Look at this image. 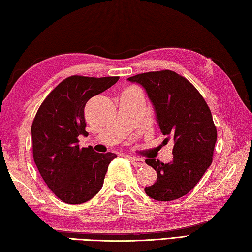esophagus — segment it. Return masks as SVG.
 Here are the masks:
<instances>
[{
  "instance_id": "esophagus-1",
  "label": "esophagus",
  "mask_w": 252,
  "mask_h": 252,
  "mask_svg": "<svg viewBox=\"0 0 252 252\" xmlns=\"http://www.w3.org/2000/svg\"><path fill=\"white\" fill-rule=\"evenodd\" d=\"M129 160H130V162L132 163V165H135V167H142V165L145 164L144 159L136 158V157H129Z\"/></svg>"
}]
</instances>
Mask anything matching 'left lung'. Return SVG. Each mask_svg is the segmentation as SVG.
Wrapping results in <instances>:
<instances>
[{"mask_svg":"<svg viewBox=\"0 0 252 252\" xmlns=\"http://www.w3.org/2000/svg\"><path fill=\"white\" fill-rule=\"evenodd\" d=\"M140 84L153 103L161 132L174 142L173 160L146 159L157 171V181L145 188L156 201L184 196L212 164L217 130L210 107L194 85L171 70L136 74L127 79Z\"/></svg>","mask_w":252,"mask_h":252,"instance_id":"8db88e82","label":"left lung"}]
</instances>
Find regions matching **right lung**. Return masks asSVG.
Segmentation results:
<instances>
[{"instance_id":"add662e5","label":"right lung","mask_w":252,"mask_h":252,"mask_svg":"<svg viewBox=\"0 0 252 252\" xmlns=\"http://www.w3.org/2000/svg\"><path fill=\"white\" fill-rule=\"evenodd\" d=\"M120 77L64 79L38 108L32 125V156L48 188L61 201L81 204L103 187L115 154L80 148L78 137L88 136L84 107L91 97L115 84Z\"/></svg>"}]
</instances>
